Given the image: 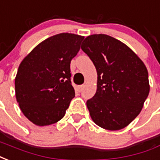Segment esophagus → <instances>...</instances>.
Masks as SVG:
<instances>
[{
	"label": "esophagus",
	"instance_id": "1",
	"mask_svg": "<svg viewBox=\"0 0 160 160\" xmlns=\"http://www.w3.org/2000/svg\"><path fill=\"white\" fill-rule=\"evenodd\" d=\"M84 89V86L82 85V86H77V90H78V92H81L82 91H83Z\"/></svg>",
	"mask_w": 160,
	"mask_h": 160
}]
</instances>
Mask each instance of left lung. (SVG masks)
I'll list each match as a JSON object with an SVG mask.
<instances>
[{
	"label": "left lung",
	"instance_id": "1",
	"mask_svg": "<svg viewBox=\"0 0 160 160\" xmlns=\"http://www.w3.org/2000/svg\"><path fill=\"white\" fill-rule=\"evenodd\" d=\"M81 49L98 72V88L86 102L92 120L102 128L118 131L140 113L149 93L146 66L126 45L107 35L85 39Z\"/></svg>",
	"mask_w": 160,
	"mask_h": 160
}]
</instances>
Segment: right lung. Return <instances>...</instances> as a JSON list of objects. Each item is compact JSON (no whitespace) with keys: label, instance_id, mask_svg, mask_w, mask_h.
<instances>
[{"label":"right lung","instance_id":"obj_1","mask_svg":"<svg viewBox=\"0 0 160 160\" xmlns=\"http://www.w3.org/2000/svg\"><path fill=\"white\" fill-rule=\"evenodd\" d=\"M84 36L62 33L47 38L20 63L15 78L17 102L24 116L35 125L57 123L64 116L75 92L70 62Z\"/></svg>","mask_w":160,"mask_h":160}]
</instances>
